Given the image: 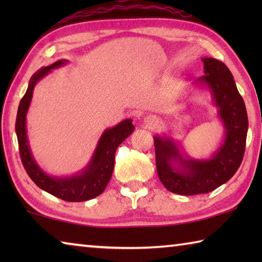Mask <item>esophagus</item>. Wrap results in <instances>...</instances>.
I'll list each match as a JSON object with an SVG mask.
<instances>
[{"label": "esophagus", "instance_id": "34e87169", "mask_svg": "<svg viewBox=\"0 0 262 262\" xmlns=\"http://www.w3.org/2000/svg\"><path fill=\"white\" fill-rule=\"evenodd\" d=\"M144 123L149 126V128H152L155 126H157L158 120L155 117H152V115H148L147 118H144Z\"/></svg>", "mask_w": 262, "mask_h": 262}]
</instances>
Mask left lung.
<instances>
[{
  "mask_svg": "<svg viewBox=\"0 0 262 262\" xmlns=\"http://www.w3.org/2000/svg\"><path fill=\"white\" fill-rule=\"evenodd\" d=\"M203 73L193 84L209 90L217 115L224 126V139L208 159H194L180 152L168 136H154L159 180L172 193H209L227 183L241 166L245 152L248 120L245 103L231 72L212 57H203Z\"/></svg>",
  "mask_w": 262,
  "mask_h": 262,
  "instance_id": "obj_1",
  "label": "left lung"
}]
</instances>
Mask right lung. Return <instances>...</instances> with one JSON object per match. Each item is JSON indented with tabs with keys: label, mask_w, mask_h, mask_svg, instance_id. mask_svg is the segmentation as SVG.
I'll list each match as a JSON object with an SVG mask.
<instances>
[{
	"label": "right lung",
	"mask_w": 262,
	"mask_h": 262,
	"mask_svg": "<svg viewBox=\"0 0 262 262\" xmlns=\"http://www.w3.org/2000/svg\"><path fill=\"white\" fill-rule=\"evenodd\" d=\"M67 63V60H59L51 66L42 67L30 78L28 90L21 98L16 118V134L18 140L19 154L25 171L39 188L61 200L68 202H82L91 200L104 192L113 173L114 156L117 148L134 132L135 127L130 119L121 121L112 128L105 129L97 143L94 155L86 166L72 177H53L47 174L38 165L31 151L28 133H26V114L32 100L33 89L41 78Z\"/></svg>",
	"instance_id": "1"
}]
</instances>
